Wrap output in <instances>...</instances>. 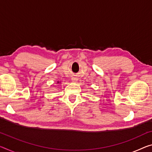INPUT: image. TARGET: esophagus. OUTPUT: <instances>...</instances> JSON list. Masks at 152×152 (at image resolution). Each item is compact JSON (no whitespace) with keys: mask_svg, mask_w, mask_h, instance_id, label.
Segmentation results:
<instances>
[{"mask_svg":"<svg viewBox=\"0 0 152 152\" xmlns=\"http://www.w3.org/2000/svg\"><path fill=\"white\" fill-rule=\"evenodd\" d=\"M72 82H73V83H76L77 79H76V78H73L72 79Z\"/></svg>","mask_w":152,"mask_h":152,"instance_id":"obj_1","label":"esophagus"}]
</instances>
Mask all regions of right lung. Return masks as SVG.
<instances>
[{
    "instance_id": "add662e5",
    "label": "right lung",
    "mask_w": 152,
    "mask_h": 152,
    "mask_svg": "<svg viewBox=\"0 0 152 152\" xmlns=\"http://www.w3.org/2000/svg\"><path fill=\"white\" fill-rule=\"evenodd\" d=\"M57 83H59V82H57Z\"/></svg>"
}]
</instances>
